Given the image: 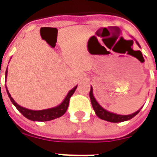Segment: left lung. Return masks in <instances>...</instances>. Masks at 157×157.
<instances>
[{"label":"left lung","mask_w":157,"mask_h":157,"mask_svg":"<svg viewBox=\"0 0 157 157\" xmlns=\"http://www.w3.org/2000/svg\"><path fill=\"white\" fill-rule=\"evenodd\" d=\"M137 43V42H136ZM137 44L139 45V44L137 43ZM140 54L141 52L139 51ZM142 55V54H141ZM90 99H91V102H92V108L95 111L97 116L100 118L101 119H103V120H106V121L112 122V123H119V122H124L126 121V120H129L131 119L132 118H134L136 114H138L139 112L140 111V109L136 111L134 113L132 114H129V115H118V114H115V113H110L109 111H107L104 109H102L101 106L99 105L98 102L96 101L95 98L93 97V94H92V87L91 88V91H90Z\"/></svg>","instance_id":"8db88e82"}]
</instances>
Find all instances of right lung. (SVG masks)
Here are the masks:
<instances>
[{
  "label": "right lung",
  "instance_id": "add662e5",
  "mask_svg": "<svg viewBox=\"0 0 157 157\" xmlns=\"http://www.w3.org/2000/svg\"><path fill=\"white\" fill-rule=\"evenodd\" d=\"M7 75V69L6 71V77ZM77 87V86H75L74 88L71 90L69 93L66 96V98H65V100L63 101L61 104H59L57 107L55 108H52V109H44V110H39V111H33V110H30V109H27L25 108H22L21 106H19L17 102L13 100V98H12L11 94L9 93L8 90L6 88V92H7V94H8V97L11 99L12 102L14 104L16 108L17 109L19 112L22 113V115L26 117L27 118H29L32 121H49V120H52V119H55V118H59L61 117L68 109L69 102H70V98H71V96L73 95V93L75 92V89Z\"/></svg>",
  "mask_w": 157,
  "mask_h": 157
}]
</instances>
